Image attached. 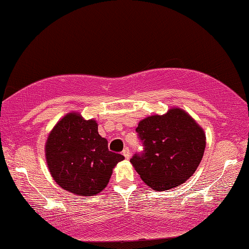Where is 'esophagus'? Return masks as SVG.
Wrapping results in <instances>:
<instances>
[{
    "label": "esophagus",
    "mask_w": 249,
    "mask_h": 249,
    "mask_svg": "<svg viewBox=\"0 0 249 249\" xmlns=\"http://www.w3.org/2000/svg\"><path fill=\"white\" fill-rule=\"evenodd\" d=\"M123 155L126 158V159H129V157H131V152H129V148L128 147H125L124 151H123Z\"/></svg>",
    "instance_id": "obj_1"
}]
</instances>
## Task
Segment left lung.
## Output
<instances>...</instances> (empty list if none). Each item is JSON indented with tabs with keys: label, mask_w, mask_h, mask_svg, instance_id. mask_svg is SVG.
<instances>
[{
	"label": "left lung",
	"mask_w": 249,
	"mask_h": 249,
	"mask_svg": "<svg viewBox=\"0 0 249 249\" xmlns=\"http://www.w3.org/2000/svg\"><path fill=\"white\" fill-rule=\"evenodd\" d=\"M144 145L142 154L131 159L141 179L155 191L184 183L196 172L206 148L201 126L183 109L173 107L152 115L136 127Z\"/></svg>",
	"instance_id": "1"
}]
</instances>
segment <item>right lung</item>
<instances>
[{
    "instance_id": "obj_1",
    "label": "right lung",
    "mask_w": 249,
    "mask_h": 249,
    "mask_svg": "<svg viewBox=\"0 0 249 249\" xmlns=\"http://www.w3.org/2000/svg\"><path fill=\"white\" fill-rule=\"evenodd\" d=\"M44 153L57 184L83 196L102 192L113 169L124 160L122 154L108 150L107 140L98 134L97 122L76 112L65 115L51 129Z\"/></svg>"
}]
</instances>
